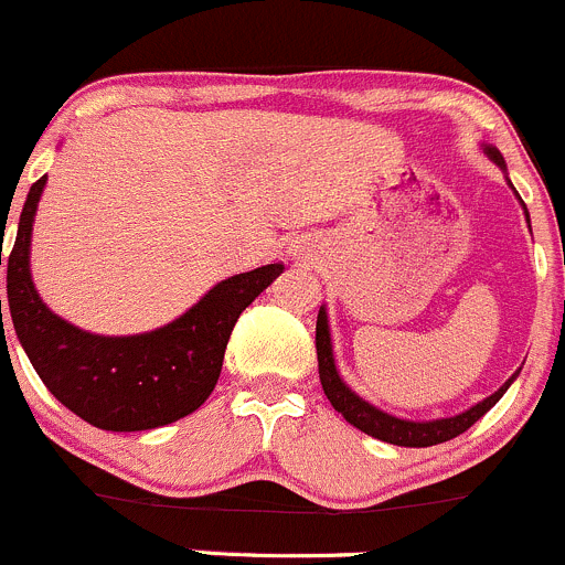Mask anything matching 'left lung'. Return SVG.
<instances>
[{"instance_id":"1","label":"left lung","mask_w":565,"mask_h":565,"mask_svg":"<svg viewBox=\"0 0 565 565\" xmlns=\"http://www.w3.org/2000/svg\"><path fill=\"white\" fill-rule=\"evenodd\" d=\"M483 152H487V156L505 172L503 156H500L494 147H483ZM522 207H525V202H522ZM525 215H527V207H525ZM527 224H530V215H527ZM317 361H319V383H322L324 396H328V402L333 404L335 413L344 415V420H350L355 429L366 431V435L377 437V440L383 443H391V446H404V448H429V446H437V443H446V440H454V437H459L461 431L470 429L483 413H489V409L500 402V396L509 391V385L520 377V372L511 374L509 383L500 385L492 396L472 404L470 409L454 415V418H435V420L396 418V415L383 413L380 407L369 404L366 398L358 396L355 391L347 388L344 380L339 377V369H335V361H333V344H330V328H328L324 306L317 315Z\"/></svg>"}]
</instances>
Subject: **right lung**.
Masks as SVG:
<instances>
[{"mask_svg": "<svg viewBox=\"0 0 565 565\" xmlns=\"http://www.w3.org/2000/svg\"><path fill=\"white\" fill-rule=\"evenodd\" d=\"M43 188L45 177L30 188L8 256L10 317L38 377L71 413L106 431L158 429L191 415L218 383L237 317L284 265H262L215 284L185 315L150 333H87L56 317L32 284V224Z\"/></svg>", "mask_w": 565, "mask_h": 565, "instance_id": "1", "label": "right lung"}]
</instances>
